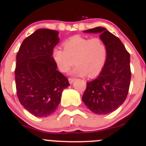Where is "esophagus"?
Segmentation results:
<instances>
[{
	"instance_id": "esophagus-1",
	"label": "esophagus",
	"mask_w": 146,
	"mask_h": 146,
	"mask_svg": "<svg viewBox=\"0 0 146 146\" xmlns=\"http://www.w3.org/2000/svg\"><path fill=\"white\" fill-rule=\"evenodd\" d=\"M74 81H75V79L69 78V83H70V84H72L73 82H74Z\"/></svg>"
}]
</instances>
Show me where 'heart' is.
I'll list each match as a JSON object with an SVG mask.
<instances>
[{"label": "heart", "instance_id": "b5f03b06", "mask_svg": "<svg viewBox=\"0 0 146 146\" xmlns=\"http://www.w3.org/2000/svg\"><path fill=\"white\" fill-rule=\"evenodd\" d=\"M64 49L54 48L52 57L58 69L66 73L75 63L72 74L90 77L97 76L104 68L107 57V49L100 38L74 35L64 41Z\"/></svg>", "mask_w": 146, "mask_h": 146}]
</instances>
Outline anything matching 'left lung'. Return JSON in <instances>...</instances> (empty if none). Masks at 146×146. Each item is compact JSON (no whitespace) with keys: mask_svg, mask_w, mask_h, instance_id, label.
Returning <instances> with one entry per match:
<instances>
[{"mask_svg":"<svg viewBox=\"0 0 146 146\" xmlns=\"http://www.w3.org/2000/svg\"><path fill=\"white\" fill-rule=\"evenodd\" d=\"M98 33L107 49L106 63L97 78L87 82L82 101L96 114H107L125 102L131 79L130 56L118 37L106 28L98 27L83 31Z\"/></svg>","mask_w":146,"mask_h":146,"instance_id":"1","label":"left lung"}]
</instances>
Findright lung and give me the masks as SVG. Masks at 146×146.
Segmentation results:
<instances>
[{
	"label": "right lung",
	"mask_w": 146,
	"mask_h": 146,
	"mask_svg": "<svg viewBox=\"0 0 146 146\" xmlns=\"http://www.w3.org/2000/svg\"><path fill=\"white\" fill-rule=\"evenodd\" d=\"M59 42L58 32L37 29L21 43L17 54L15 80L19 102L37 117H46L58 108L69 83L57 70L52 51Z\"/></svg>",
	"instance_id": "1"
}]
</instances>
